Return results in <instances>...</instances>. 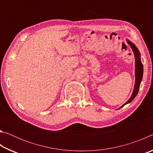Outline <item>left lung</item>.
I'll list each match as a JSON object with an SVG mask.
<instances>
[{
    "mask_svg": "<svg viewBox=\"0 0 153 153\" xmlns=\"http://www.w3.org/2000/svg\"><path fill=\"white\" fill-rule=\"evenodd\" d=\"M126 41L128 45L130 46L131 49H132V51L134 52V58H135V84H134V90L130 98H129L128 101L124 103V104L119 108L123 107L124 105L131 102L134 99V98L136 97L140 88V86L142 77H143V65H142L141 61L140 53L138 48L136 47V46L134 45L133 42H131V41H129L128 39H127Z\"/></svg>",
    "mask_w": 153,
    "mask_h": 153,
    "instance_id": "obj_1",
    "label": "left lung"
}]
</instances>
